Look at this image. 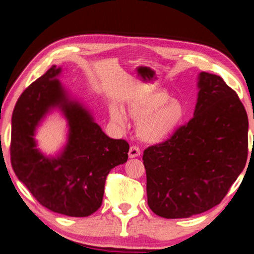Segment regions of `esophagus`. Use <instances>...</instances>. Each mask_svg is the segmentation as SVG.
Wrapping results in <instances>:
<instances>
[{
	"label": "esophagus",
	"instance_id": "34e87169",
	"mask_svg": "<svg viewBox=\"0 0 254 254\" xmlns=\"http://www.w3.org/2000/svg\"><path fill=\"white\" fill-rule=\"evenodd\" d=\"M141 155V150L138 146H131L129 148V153L128 156L129 158H135V157H139Z\"/></svg>",
	"mask_w": 254,
	"mask_h": 254
}]
</instances>
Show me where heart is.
I'll list each match as a JSON object with an SVG mask.
<instances>
[{
    "label": "heart",
    "mask_w": 254,
    "mask_h": 254,
    "mask_svg": "<svg viewBox=\"0 0 254 254\" xmlns=\"http://www.w3.org/2000/svg\"><path fill=\"white\" fill-rule=\"evenodd\" d=\"M131 118L138 122L139 138L148 143H158L168 139L185 118V108L177 99H170L164 93H150L140 96L127 104ZM110 118L116 126H126V116L118 105L110 108Z\"/></svg>",
    "instance_id": "1"
}]
</instances>
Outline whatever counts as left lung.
<instances>
[{"mask_svg": "<svg viewBox=\"0 0 254 254\" xmlns=\"http://www.w3.org/2000/svg\"><path fill=\"white\" fill-rule=\"evenodd\" d=\"M193 118L143 153L147 204L167 219L188 218L220 203L248 156V116L235 91L200 72Z\"/></svg>", "mask_w": 254, "mask_h": 254, "instance_id": "obj_1", "label": "left lung"}]
</instances>
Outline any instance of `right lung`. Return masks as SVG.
<instances>
[{
    "label": "right lung",
    "instance_id": "obj_1",
    "mask_svg": "<svg viewBox=\"0 0 254 254\" xmlns=\"http://www.w3.org/2000/svg\"><path fill=\"white\" fill-rule=\"evenodd\" d=\"M61 72L53 65L19 97L11 119V166L43 206L65 216L87 217L101 206L106 178L127 161L129 144L102 131L91 112L61 84ZM56 108L67 121V143L60 153L47 156L33 135Z\"/></svg>",
    "mask_w": 254,
    "mask_h": 254
}]
</instances>
